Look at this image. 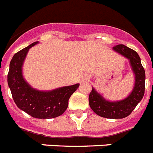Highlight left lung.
<instances>
[{"mask_svg": "<svg viewBox=\"0 0 153 153\" xmlns=\"http://www.w3.org/2000/svg\"><path fill=\"white\" fill-rule=\"evenodd\" d=\"M114 50L130 60L132 70L135 74L134 89L123 100L110 102L105 100L101 95L92 88L88 96V102L92 110L99 116L111 119H120L130 115L143 98L146 73L141 63V59L136 51L123 44L117 45L114 47Z\"/></svg>", "mask_w": 153, "mask_h": 153, "instance_id": "8db88e82", "label": "left lung"}]
</instances>
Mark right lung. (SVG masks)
Returning <instances> with one entry per match:
<instances>
[{
  "label": "right lung",
  "instance_id": "add662e5",
  "mask_svg": "<svg viewBox=\"0 0 153 153\" xmlns=\"http://www.w3.org/2000/svg\"><path fill=\"white\" fill-rule=\"evenodd\" d=\"M37 43H32L14 55L10 62L7 83L12 98L19 109L33 117L54 118L66 110L69 98L79 88V84L62 87L50 92H41L32 88L23 79L22 67L29 48Z\"/></svg>",
  "mask_w": 153,
  "mask_h": 153
}]
</instances>
